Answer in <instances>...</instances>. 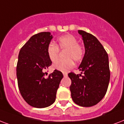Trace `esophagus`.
I'll return each instance as SVG.
<instances>
[{
  "label": "esophagus",
  "mask_w": 124,
  "mask_h": 124,
  "mask_svg": "<svg viewBox=\"0 0 124 124\" xmlns=\"http://www.w3.org/2000/svg\"><path fill=\"white\" fill-rule=\"evenodd\" d=\"M63 75H64V77H66L68 76V73H63Z\"/></svg>",
  "instance_id": "34e87169"
}]
</instances>
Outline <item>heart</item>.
<instances>
[{"label":"heart","mask_w":124,"mask_h":124,"mask_svg":"<svg viewBox=\"0 0 124 124\" xmlns=\"http://www.w3.org/2000/svg\"><path fill=\"white\" fill-rule=\"evenodd\" d=\"M76 37L71 34H66L60 36L57 39L56 44L50 43L47 48L49 58L52 62L57 60L60 50H65L64 56L66 58L58 60L53 66L54 70L66 72L74 66V62H79L83 59L85 54V49L82 45L77 43Z\"/></svg>","instance_id":"b5f03b06"}]
</instances>
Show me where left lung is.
Masks as SVG:
<instances>
[{"instance_id":"1","label":"left lung","mask_w":124,"mask_h":124,"mask_svg":"<svg viewBox=\"0 0 124 124\" xmlns=\"http://www.w3.org/2000/svg\"><path fill=\"white\" fill-rule=\"evenodd\" d=\"M82 36L85 53L79 70L83 75L71 72V95L75 103L81 107H92L103 98L110 81L108 56L106 51L96 37L83 31Z\"/></svg>"}]
</instances>
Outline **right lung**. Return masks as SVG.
<instances>
[{
	"label": "right lung",
	"mask_w": 124,
	"mask_h": 124,
	"mask_svg": "<svg viewBox=\"0 0 124 124\" xmlns=\"http://www.w3.org/2000/svg\"><path fill=\"white\" fill-rule=\"evenodd\" d=\"M52 38L49 32L34 35L23 46L18 56V87L24 101L36 108H45L55 101L63 78L62 72L56 70L45 76V70L52 64L47 53Z\"/></svg>",
	"instance_id": "right-lung-1"
}]
</instances>
